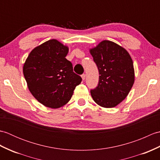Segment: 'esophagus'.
<instances>
[{
    "label": "esophagus",
    "mask_w": 160,
    "mask_h": 160,
    "mask_svg": "<svg viewBox=\"0 0 160 160\" xmlns=\"http://www.w3.org/2000/svg\"><path fill=\"white\" fill-rule=\"evenodd\" d=\"M81 77H82V80H85L86 75H85V74H82V76H81Z\"/></svg>",
    "instance_id": "obj_1"
}]
</instances>
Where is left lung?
<instances>
[{
    "label": "left lung",
    "mask_w": 160,
    "mask_h": 160,
    "mask_svg": "<svg viewBox=\"0 0 160 160\" xmlns=\"http://www.w3.org/2000/svg\"><path fill=\"white\" fill-rule=\"evenodd\" d=\"M99 71L98 87L91 90L95 102L104 108L116 107L128 96L133 85V62L123 47L103 40L90 49Z\"/></svg>",
    "instance_id": "left-lung-1"
}]
</instances>
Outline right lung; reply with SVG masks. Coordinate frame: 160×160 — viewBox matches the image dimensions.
<instances>
[{
  "label": "right lung",
  "mask_w": 160,
  "mask_h": 160,
  "mask_svg": "<svg viewBox=\"0 0 160 160\" xmlns=\"http://www.w3.org/2000/svg\"><path fill=\"white\" fill-rule=\"evenodd\" d=\"M69 48L56 39L35 47L26 59L23 74L29 90L44 106L58 108L65 105L82 78L67 60Z\"/></svg>",
  "instance_id": "add662e5"
}]
</instances>
